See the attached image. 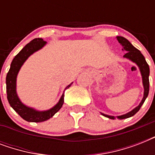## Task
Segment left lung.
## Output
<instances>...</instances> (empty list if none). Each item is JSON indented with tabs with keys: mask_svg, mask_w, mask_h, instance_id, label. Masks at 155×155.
Masks as SVG:
<instances>
[{
	"mask_svg": "<svg viewBox=\"0 0 155 155\" xmlns=\"http://www.w3.org/2000/svg\"><path fill=\"white\" fill-rule=\"evenodd\" d=\"M117 39L119 42V43L122 45L123 51H127L125 54L124 58H128V59H130V60H131L134 63H136L137 67L139 68L140 72H141V75H142V84H143V87H144V95H143V98H142L141 103L139 104V105L137 106L136 108H134L132 111H130V112H129L126 114L117 117L118 119L121 120V119L129 118L130 117H133L134 115H135L139 111L140 108L142 107V105L145 102L146 99H147V97H148L150 90V68L148 63H147V61L145 59V57L141 53V51H140L139 50H137V48H135L126 38H125L124 37H121V36H117ZM101 114L104 116V117H106L110 118V119H113V120L116 118L113 116L106 115V114H104V113H101Z\"/></svg>",
	"mask_w": 155,
	"mask_h": 155,
	"instance_id": "8db88e82",
	"label": "left lung"
}]
</instances>
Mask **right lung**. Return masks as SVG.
Listing matches in <instances>:
<instances>
[{
	"label": "right lung",
	"mask_w": 155,
	"mask_h": 155,
	"mask_svg": "<svg viewBox=\"0 0 155 155\" xmlns=\"http://www.w3.org/2000/svg\"><path fill=\"white\" fill-rule=\"evenodd\" d=\"M47 42L43 41L42 38H35L23 47L17 55L13 58L11 63L10 68L6 75V92L7 99L12 108L22 117L24 120L30 122H42L52 117L58 112L63 104L64 102V93H63L60 100L49 110L38 111L36 109L25 105L18 98L17 91H16V81L17 76L19 72L20 68L25 63V61L30 57L33 53L42 49L46 45ZM72 83L68 85L65 89L71 87Z\"/></svg>",
	"instance_id": "add662e5"
}]
</instances>
